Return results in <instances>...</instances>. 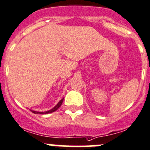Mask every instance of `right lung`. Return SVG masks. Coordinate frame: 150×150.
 I'll use <instances>...</instances> for the list:
<instances>
[{"label":"right lung","instance_id":"obj_1","mask_svg":"<svg viewBox=\"0 0 150 150\" xmlns=\"http://www.w3.org/2000/svg\"><path fill=\"white\" fill-rule=\"evenodd\" d=\"M63 100H64V99H61V100H60L59 102V103L57 104V105H56L55 107H54V108H52V109H51V110H48V111H46V112H36V111H34V110H31L32 112L35 113V114H40V115H43V114H48V113L54 112V111H56V110H58L60 106H61V105H62V104Z\"/></svg>","mask_w":150,"mask_h":150}]
</instances>
